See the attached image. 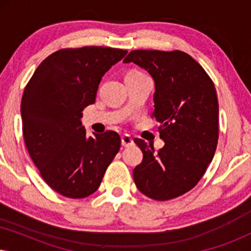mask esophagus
Returning <instances> with one entry per match:
<instances>
[{"label": "esophagus", "mask_w": 251, "mask_h": 251, "mask_svg": "<svg viewBox=\"0 0 251 251\" xmlns=\"http://www.w3.org/2000/svg\"><path fill=\"white\" fill-rule=\"evenodd\" d=\"M121 144L123 147H130L133 145V139L129 135H125L121 137Z\"/></svg>", "instance_id": "1"}]
</instances>
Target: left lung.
I'll list each match as a JSON object with an SVG mask.
<instances>
[{"mask_svg":"<svg viewBox=\"0 0 251 251\" xmlns=\"http://www.w3.org/2000/svg\"><path fill=\"white\" fill-rule=\"evenodd\" d=\"M123 63L144 68L155 83L152 116L160 123L162 149L135 143L143 161L133 169L138 190L166 201L191 191L214 157L218 140V99L211 78L183 51L133 50Z\"/></svg>","mask_w":251,"mask_h":251,"instance_id":"left-lung-1","label":"left lung"}]
</instances>
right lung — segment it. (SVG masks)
<instances>
[{
  "mask_svg": "<svg viewBox=\"0 0 251 251\" xmlns=\"http://www.w3.org/2000/svg\"><path fill=\"white\" fill-rule=\"evenodd\" d=\"M126 52L105 47L58 50L39 65L24 90L27 151L44 181L64 197L95 193L119 152L118 133L87 137L81 118L95 102L101 77Z\"/></svg>",
  "mask_w": 251,
  "mask_h": 251,
  "instance_id": "right-lung-1",
  "label": "right lung"
}]
</instances>
